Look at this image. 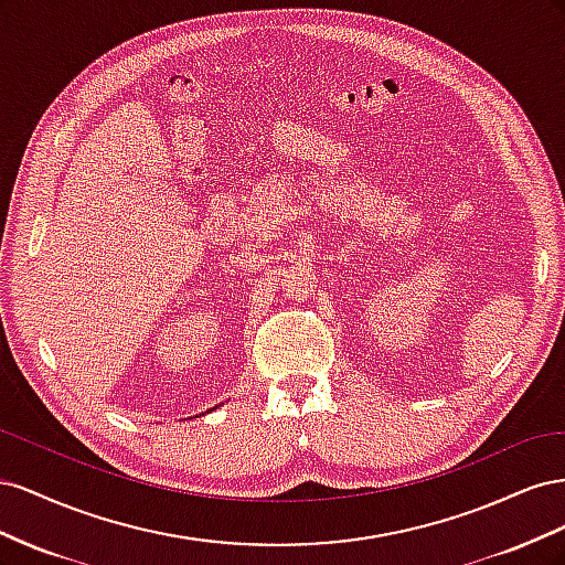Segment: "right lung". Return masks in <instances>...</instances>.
<instances>
[{"mask_svg":"<svg viewBox=\"0 0 565 565\" xmlns=\"http://www.w3.org/2000/svg\"><path fill=\"white\" fill-rule=\"evenodd\" d=\"M216 407H218V405H216ZM216 407H212V409H216ZM212 409H207V415L212 413ZM202 415H204V413H202ZM195 417H198V415H195ZM191 419H193V417H191Z\"/></svg>","mask_w":565,"mask_h":565,"instance_id":"obj_1","label":"right lung"}]
</instances>
